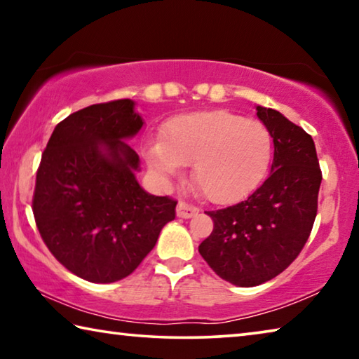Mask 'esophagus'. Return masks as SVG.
<instances>
[{
  "instance_id": "obj_1",
  "label": "esophagus",
  "mask_w": 359,
  "mask_h": 359,
  "mask_svg": "<svg viewBox=\"0 0 359 359\" xmlns=\"http://www.w3.org/2000/svg\"><path fill=\"white\" fill-rule=\"evenodd\" d=\"M198 212H199L198 208H194V205L188 204L185 201H180L177 204V217H180V218H191L196 215Z\"/></svg>"
}]
</instances>
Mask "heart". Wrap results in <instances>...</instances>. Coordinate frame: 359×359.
I'll use <instances>...</instances> for the list:
<instances>
[{
	"label": "heart",
	"instance_id": "1",
	"mask_svg": "<svg viewBox=\"0 0 359 359\" xmlns=\"http://www.w3.org/2000/svg\"><path fill=\"white\" fill-rule=\"evenodd\" d=\"M272 136L264 123L228 111L180 115L149 142L145 158L161 177L194 165L193 179L215 203L236 201L257 188L269 168Z\"/></svg>",
	"mask_w": 359,
	"mask_h": 359
}]
</instances>
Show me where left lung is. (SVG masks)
Segmentation results:
<instances>
[{
  "mask_svg": "<svg viewBox=\"0 0 359 359\" xmlns=\"http://www.w3.org/2000/svg\"><path fill=\"white\" fill-rule=\"evenodd\" d=\"M271 131V174L245 201L208 212L214 231L199 253L218 277L257 287L293 263L317 217L321 171L311 135L274 109L257 106Z\"/></svg>",
  "mask_w": 359,
  "mask_h": 359,
  "instance_id": "8db88e82",
  "label": "left lung"
}]
</instances>
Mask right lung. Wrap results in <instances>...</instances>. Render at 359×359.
<instances>
[{
	"instance_id": "right-lung-1",
	"label": "right lung",
	"mask_w": 359,
	"mask_h": 359,
	"mask_svg": "<svg viewBox=\"0 0 359 359\" xmlns=\"http://www.w3.org/2000/svg\"><path fill=\"white\" fill-rule=\"evenodd\" d=\"M142 125L131 100L88 106L60 121L42 154L36 226L53 257L83 280L128 277L175 218L177 201L147 193L136 179L141 161L125 141Z\"/></svg>"
}]
</instances>
